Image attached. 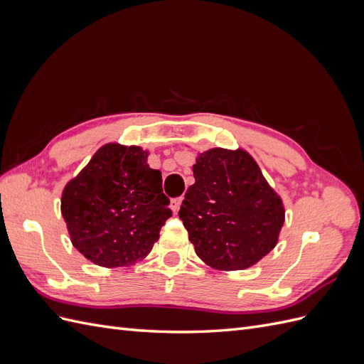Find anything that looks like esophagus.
Instances as JSON below:
<instances>
[{
  "label": "esophagus",
  "mask_w": 364,
  "mask_h": 364,
  "mask_svg": "<svg viewBox=\"0 0 364 364\" xmlns=\"http://www.w3.org/2000/svg\"><path fill=\"white\" fill-rule=\"evenodd\" d=\"M181 205H182V197H178V199H173L170 206H171V211L174 214H178V211L181 209Z\"/></svg>",
  "instance_id": "esophagus-1"
}]
</instances>
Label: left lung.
Instances as JSON below:
<instances>
[{"mask_svg": "<svg viewBox=\"0 0 364 364\" xmlns=\"http://www.w3.org/2000/svg\"><path fill=\"white\" fill-rule=\"evenodd\" d=\"M193 173L179 217L197 257L223 272L255 266L278 243L285 220L281 196L245 149L202 151Z\"/></svg>", "mask_w": 364, "mask_h": 364, "instance_id": "obj_1", "label": "left lung"}]
</instances>
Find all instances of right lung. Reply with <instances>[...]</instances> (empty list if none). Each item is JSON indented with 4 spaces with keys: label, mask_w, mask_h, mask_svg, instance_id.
Here are the masks:
<instances>
[{
    "label": "right lung",
    "mask_w": 364,
    "mask_h": 364,
    "mask_svg": "<svg viewBox=\"0 0 364 364\" xmlns=\"http://www.w3.org/2000/svg\"><path fill=\"white\" fill-rule=\"evenodd\" d=\"M149 150L107 142L62 191L60 211L73 246L102 267L144 259L171 217L162 174Z\"/></svg>",
    "instance_id": "right-lung-1"
}]
</instances>
